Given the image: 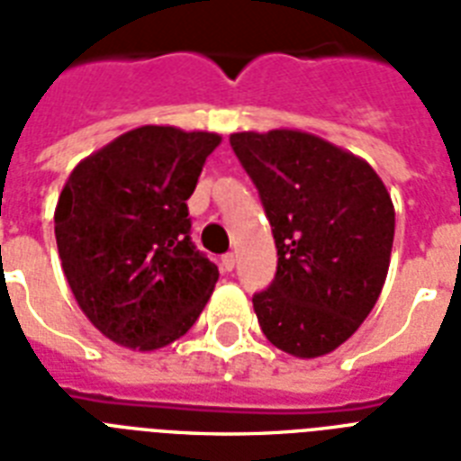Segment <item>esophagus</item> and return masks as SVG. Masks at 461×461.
<instances>
[{
	"label": "esophagus",
	"instance_id": "1",
	"mask_svg": "<svg viewBox=\"0 0 461 461\" xmlns=\"http://www.w3.org/2000/svg\"><path fill=\"white\" fill-rule=\"evenodd\" d=\"M234 263H237V258H234V253H224L222 263H220V266H222L224 273H231V270H234Z\"/></svg>",
	"mask_w": 461,
	"mask_h": 461
}]
</instances>
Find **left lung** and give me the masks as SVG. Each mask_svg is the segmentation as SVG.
Returning a JSON list of instances; mask_svg holds the SVG:
<instances>
[{
  "label": "left lung",
  "instance_id": "left-lung-1",
  "mask_svg": "<svg viewBox=\"0 0 461 461\" xmlns=\"http://www.w3.org/2000/svg\"><path fill=\"white\" fill-rule=\"evenodd\" d=\"M277 246L270 287L253 294L277 349L315 358L347 342L385 285L394 208L366 159L294 129L231 133Z\"/></svg>",
  "mask_w": 461,
  "mask_h": 461
}]
</instances>
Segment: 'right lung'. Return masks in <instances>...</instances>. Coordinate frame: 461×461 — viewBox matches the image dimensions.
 Masks as SVG:
<instances>
[{
    "label": "right lung",
    "instance_id": "add662e5",
    "mask_svg": "<svg viewBox=\"0 0 461 461\" xmlns=\"http://www.w3.org/2000/svg\"><path fill=\"white\" fill-rule=\"evenodd\" d=\"M220 140L140 126L68 174L54 210L61 267L83 313L112 342L167 347L208 303L220 273L191 241L186 201Z\"/></svg>",
    "mask_w": 461,
    "mask_h": 461
}]
</instances>
